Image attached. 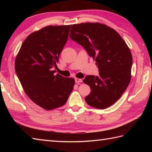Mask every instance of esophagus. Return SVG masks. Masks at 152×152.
<instances>
[{
	"label": "esophagus",
	"mask_w": 152,
	"mask_h": 152,
	"mask_svg": "<svg viewBox=\"0 0 152 152\" xmlns=\"http://www.w3.org/2000/svg\"><path fill=\"white\" fill-rule=\"evenodd\" d=\"M75 82H76V83H80L82 82V80L80 79V78H75Z\"/></svg>",
	"instance_id": "esophagus-1"
}]
</instances>
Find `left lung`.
Listing matches in <instances>:
<instances>
[{
  "instance_id": "obj_1",
  "label": "left lung",
  "mask_w": 152,
  "mask_h": 152,
  "mask_svg": "<svg viewBox=\"0 0 152 152\" xmlns=\"http://www.w3.org/2000/svg\"><path fill=\"white\" fill-rule=\"evenodd\" d=\"M69 37L83 47L99 69L98 76L88 75L83 80L91 88L86 102L99 109L114 104L131 78L133 57L125 42L117 31L99 23L72 25Z\"/></svg>"
}]
</instances>
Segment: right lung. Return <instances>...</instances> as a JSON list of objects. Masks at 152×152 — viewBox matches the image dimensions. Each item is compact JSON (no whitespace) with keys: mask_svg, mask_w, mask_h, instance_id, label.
<instances>
[{"mask_svg":"<svg viewBox=\"0 0 152 152\" xmlns=\"http://www.w3.org/2000/svg\"><path fill=\"white\" fill-rule=\"evenodd\" d=\"M71 25L45 27L26 38L16 56L15 70L25 93L47 110L65 104L74 79L56 74L57 63Z\"/></svg>","mask_w":152,"mask_h":152,"instance_id":"1","label":"right lung"}]
</instances>
